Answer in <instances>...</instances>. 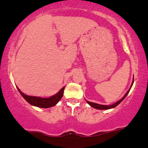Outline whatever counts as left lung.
Returning a JSON list of instances; mask_svg holds the SVG:
<instances>
[{
    "instance_id": "1",
    "label": "left lung",
    "mask_w": 148,
    "mask_h": 148,
    "mask_svg": "<svg viewBox=\"0 0 148 148\" xmlns=\"http://www.w3.org/2000/svg\"><path fill=\"white\" fill-rule=\"evenodd\" d=\"M133 83H134V79H133L132 83V85H131L130 88L129 90H127V92H126V94H125V95H124V97H123L122 99H121V100H119V101H117V102H116L115 103H114V104H112V105H110V106H104V105H100V104H97V103H95L90 102V101H88L86 100L87 103H88L90 106L92 107V108H95V109H98V110H109V109H112V108H115L116 106H118L119 103H121L124 100V99H125V98L126 97V96H127V94L129 93L130 90L132 86V85H133Z\"/></svg>"
}]
</instances>
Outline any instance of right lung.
<instances>
[{
  "label": "right lung",
  "instance_id": "1",
  "mask_svg": "<svg viewBox=\"0 0 148 148\" xmlns=\"http://www.w3.org/2000/svg\"><path fill=\"white\" fill-rule=\"evenodd\" d=\"M17 89L19 91V92H20V94L22 95V97L24 98L30 105L36 107H38V108H48L56 106L57 103H58V101L60 100V99L63 97L65 87H63V88H62L58 93L55 94V95L49 98H41L37 97H32V96H28L23 94V92L19 90L18 88H17Z\"/></svg>",
  "mask_w": 148,
  "mask_h": 148
}]
</instances>
